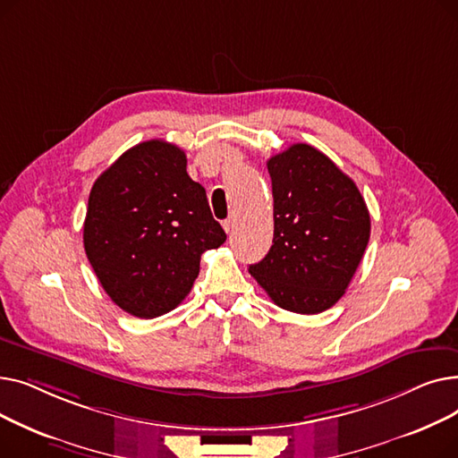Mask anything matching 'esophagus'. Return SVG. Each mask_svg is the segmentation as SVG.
Returning <instances> with one entry per match:
<instances>
[{
  "instance_id": "34e87169",
  "label": "esophagus",
  "mask_w": 458,
  "mask_h": 458,
  "mask_svg": "<svg viewBox=\"0 0 458 458\" xmlns=\"http://www.w3.org/2000/svg\"><path fill=\"white\" fill-rule=\"evenodd\" d=\"M235 223H237L235 215H230L226 221H223V228L226 230V233H232V232H233V228H235Z\"/></svg>"
}]
</instances>
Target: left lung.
<instances>
[{
    "label": "left lung",
    "instance_id": "left-lung-1",
    "mask_svg": "<svg viewBox=\"0 0 458 458\" xmlns=\"http://www.w3.org/2000/svg\"><path fill=\"white\" fill-rule=\"evenodd\" d=\"M273 183V247L249 273L271 301L319 314L349 287L369 242L371 219L356 183L330 157L297 142L267 161Z\"/></svg>",
    "mask_w": 458,
    "mask_h": 458
}]
</instances>
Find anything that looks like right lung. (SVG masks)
<instances>
[{"label":"right lung","instance_id":"add662e5","mask_svg":"<svg viewBox=\"0 0 458 458\" xmlns=\"http://www.w3.org/2000/svg\"><path fill=\"white\" fill-rule=\"evenodd\" d=\"M225 242L206 189L189 178L176 144H135L90 189L87 258L111 301L135 318L174 310L199 276L200 256Z\"/></svg>","mask_w":458,"mask_h":458}]
</instances>
